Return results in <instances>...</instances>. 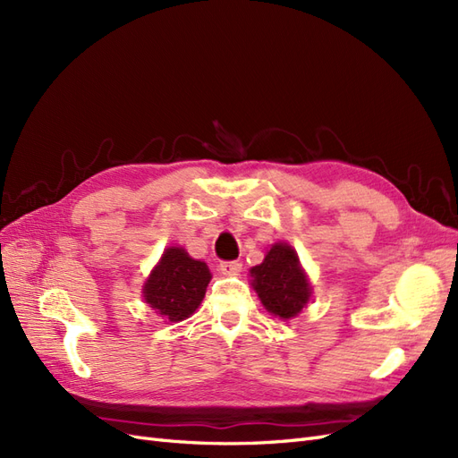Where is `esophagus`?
Segmentation results:
<instances>
[{"label":"esophagus","instance_id":"obj_1","mask_svg":"<svg viewBox=\"0 0 458 458\" xmlns=\"http://www.w3.org/2000/svg\"><path fill=\"white\" fill-rule=\"evenodd\" d=\"M241 269H242V263L241 261L231 259V261H221L219 263V271L224 273V275H237Z\"/></svg>","mask_w":458,"mask_h":458}]
</instances>
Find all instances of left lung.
Segmentation results:
<instances>
[{"label": "left lung", "mask_w": 458, "mask_h": 458, "mask_svg": "<svg viewBox=\"0 0 458 458\" xmlns=\"http://www.w3.org/2000/svg\"><path fill=\"white\" fill-rule=\"evenodd\" d=\"M250 275L261 303L273 315L290 318L310 301L308 276L303 275L300 259L288 244H275L263 263L250 269Z\"/></svg>", "instance_id": "obj_1"}]
</instances>
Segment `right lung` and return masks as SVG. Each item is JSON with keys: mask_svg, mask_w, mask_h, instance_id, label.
I'll return each instance as SVG.
<instances>
[{"mask_svg": "<svg viewBox=\"0 0 458 458\" xmlns=\"http://www.w3.org/2000/svg\"><path fill=\"white\" fill-rule=\"evenodd\" d=\"M210 279V269L204 261L192 259L183 248L172 246L150 273L143 296L148 306L165 318L183 321L200 306Z\"/></svg>", "mask_w": 458, "mask_h": 458, "instance_id": "1", "label": "right lung"}]
</instances>
